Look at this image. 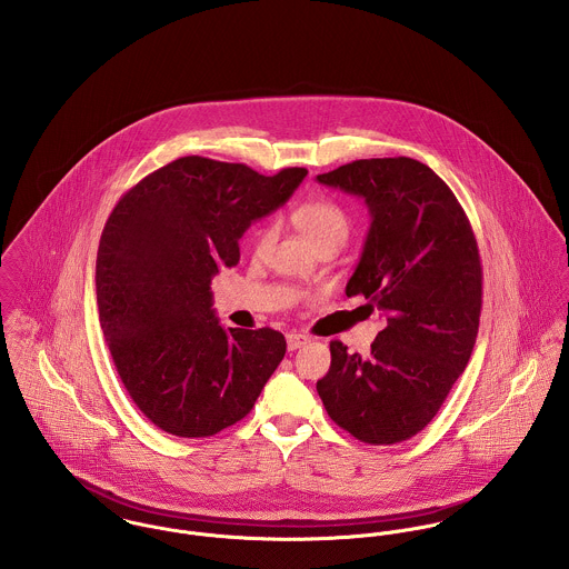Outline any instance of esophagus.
I'll use <instances>...</instances> for the list:
<instances>
[{
	"instance_id": "obj_1",
	"label": "esophagus",
	"mask_w": 569,
	"mask_h": 569,
	"mask_svg": "<svg viewBox=\"0 0 569 569\" xmlns=\"http://www.w3.org/2000/svg\"><path fill=\"white\" fill-rule=\"evenodd\" d=\"M311 341V337L309 335H302V332H289L287 335V348L289 350H298V348H302L305 343H309Z\"/></svg>"
}]
</instances>
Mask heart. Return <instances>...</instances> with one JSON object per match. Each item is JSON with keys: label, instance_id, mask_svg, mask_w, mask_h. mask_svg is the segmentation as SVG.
Here are the masks:
<instances>
[{"label": "heart", "instance_id": "b5f03b06", "mask_svg": "<svg viewBox=\"0 0 569 569\" xmlns=\"http://www.w3.org/2000/svg\"><path fill=\"white\" fill-rule=\"evenodd\" d=\"M293 223L302 232V237L313 244L318 251L325 247H341L350 237V219L348 214L332 201H309L302 203L293 212ZM276 239V228L264 226L258 230L253 239L256 253H262Z\"/></svg>", "mask_w": 569, "mask_h": 569}]
</instances>
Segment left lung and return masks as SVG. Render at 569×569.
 Instances as JSON below:
<instances>
[{
    "label": "left lung",
    "instance_id": "obj_1",
    "mask_svg": "<svg viewBox=\"0 0 569 569\" xmlns=\"http://www.w3.org/2000/svg\"><path fill=\"white\" fill-rule=\"evenodd\" d=\"M318 181L366 201L372 223L346 296H363L388 320L368 357L330 341L318 395L357 440L403 442L431 422L471 359L482 309L478 241L451 188L418 160H357Z\"/></svg>",
    "mask_w": 569,
    "mask_h": 569
}]
</instances>
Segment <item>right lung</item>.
<instances>
[{"label": "right lung", "instance_id": "add662e5", "mask_svg": "<svg viewBox=\"0 0 569 569\" xmlns=\"http://www.w3.org/2000/svg\"><path fill=\"white\" fill-rule=\"evenodd\" d=\"M307 172L264 177L188 156L147 174L109 214L96 258L98 320L129 397L166 433L206 438L239 422L282 361V332L219 325L210 282Z\"/></svg>", "mask_w": 569, "mask_h": 569}]
</instances>
